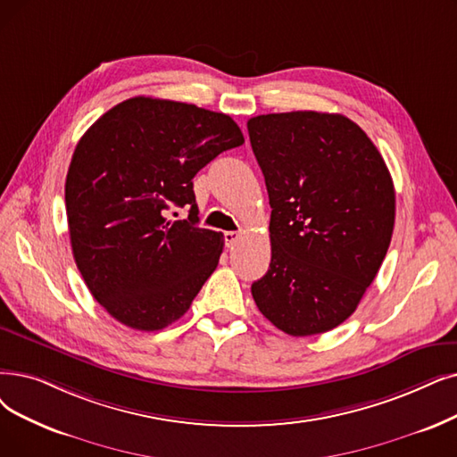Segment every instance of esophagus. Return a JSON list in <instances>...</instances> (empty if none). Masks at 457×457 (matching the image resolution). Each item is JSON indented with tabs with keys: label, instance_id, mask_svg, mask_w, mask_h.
Wrapping results in <instances>:
<instances>
[{
	"label": "esophagus",
	"instance_id": "34e87169",
	"mask_svg": "<svg viewBox=\"0 0 457 457\" xmlns=\"http://www.w3.org/2000/svg\"><path fill=\"white\" fill-rule=\"evenodd\" d=\"M239 237H241L239 231H224V243H226V246L231 248L237 241H239Z\"/></svg>",
	"mask_w": 457,
	"mask_h": 457
}]
</instances>
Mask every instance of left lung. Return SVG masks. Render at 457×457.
I'll return each mask as SVG.
<instances>
[{
  "mask_svg": "<svg viewBox=\"0 0 457 457\" xmlns=\"http://www.w3.org/2000/svg\"><path fill=\"white\" fill-rule=\"evenodd\" d=\"M252 151L270 204V265L252 284L260 312L289 336L342 325L385 260L395 216L390 171L340 113L252 117Z\"/></svg>",
  "mask_w": 457,
  "mask_h": 457,
  "instance_id": "obj_1",
  "label": "left lung"
}]
</instances>
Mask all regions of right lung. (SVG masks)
I'll use <instances>...</instances> for the list:
<instances>
[{
    "instance_id": "right-lung-1",
    "label": "right lung",
    "mask_w": 457,
    "mask_h": 457,
    "mask_svg": "<svg viewBox=\"0 0 457 457\" xmlns=\"http://www.w3.org/2000/svg\"><path fill=\"white\" fill-rule=\"evenodd\" d=\"M245 144L226 113L134 96L78 142L65 183L72 255L113 320L161 330L190 308L220 260L222 233L197 228L194 175ZM190 206L187 221H168Z\"/></svg>"
}]
</instances>
